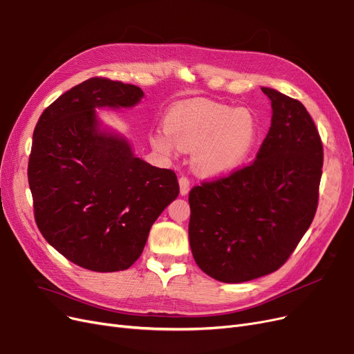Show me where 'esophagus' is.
<instances>
[{
	"instance_id": "34e87169",
	"label": "esophagus",
	"mask_w": 354,
	"mask_h": 354,
	"mask_svg": "<svg viewBox=\"0 0 354 354\" xmlns=\"http://www.w3.org/2000/svg\"><path fill=\"white\" fill-rule=\"evenodd\" d=\"M178 185H180V194H181V196H186V194L190 190V181H189V178L185 177V176H181L178 178Z\"/></svg>"
}]
</instances>
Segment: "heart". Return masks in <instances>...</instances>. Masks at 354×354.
<instances>
[{"mask_svg":"<svg viewBox=\"0 0 354 354\" xmlns=\"http://www.w3.org/2000/svg\"><path fill=\"white\" fill-rule=\"evenodd\" d=\"M164 130L151 136L155 151L171 158L177 148L193 151L192 165L201 176L219 177L237 169L258 140V121L246 108L194 101L169 109Z\"/></svg>","mask_w":354,"mask_h":354,"instance_id":"b5f03b06","label":"heart"}]
</instances>
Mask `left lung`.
Returning a JSON list of instances; mask_svg holds the SVG:
<instances>
[{
  "instance_id": "1",
  "label": "left lung",
  "mask_w": 354,
  "mask_h": 354,
  "mask_svg": "<svg viewBox=\"0 0 354 354\" xmlns=\"http://www.w3.org/2000/svg\"><path fill=\"white\" fill-rule=\"evenodd\" d=\"M271 127L253 164L189 193V240L201 270L221 283L277 271L293 253L318 208L324 151L304 105L261 88Z\"/></svg>"
}]
</instances>
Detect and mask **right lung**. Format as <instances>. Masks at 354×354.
<instances>
[{"label": "right lung", "mask_w": 354, "mask_h": 354, "mask_svg": "<svg viewBox=\"0 0 354 354\" xmlns=\"http://www.w3.org/2000/svg\"><path fill=\"white\" fill-rule=\"evenodd\" d=\"M143 95L135 84L84 80L48 106L33 131L28 178L36 224L55 250L91 271L135 263L180 193L174 171L138 158L96 113L131 108Z\"/></svg>", "instance_id": "obj_1"}]
</instances>
